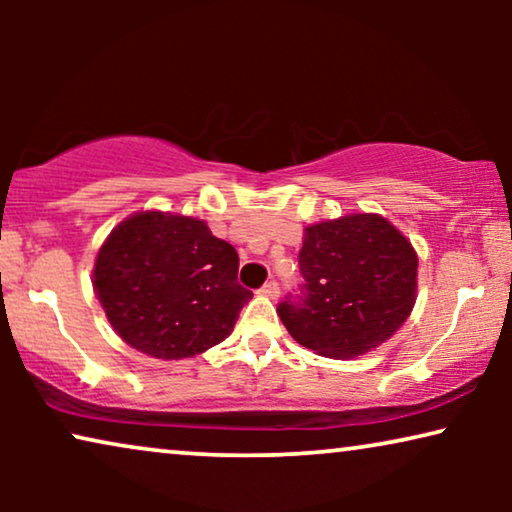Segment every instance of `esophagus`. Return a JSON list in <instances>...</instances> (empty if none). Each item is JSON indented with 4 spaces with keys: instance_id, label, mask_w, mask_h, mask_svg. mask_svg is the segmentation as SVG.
I'll return each instance as SVG.
<instances>
[{
    "instance_id": "1",
    "label": "esophagus",
    "mask_w": 512,
    "mask_h": 512,
    "mask_svg": "<svg viewBox=\"0 0 512 512\" xmlns=\"http://www.w3.org/2000/svg\"><path fill=\"white\" fill-rule=\"evenodd\" d=\"M261 293H263L265 298H277V296H279V284H277V282H268V284H263Z\"/></svg>"
}]
</instances>
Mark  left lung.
I'll use <instances>...</instances> for the list:
<instances>
[{
  "mask_svg": "<svg viewBox=\"0 0 512 512\" xmlns=\"http://www.w3.org/2000/svg\"><path fill=\"white\" fill-rule=\"evenodd\" d=\"M305 298L284 300L291 338L328 359H356L387 342L417 300V251L380 214H347L303 233Z\"/></svg>",
  "mask_w": 512,
  "mask_h": 512,
  "instance_id": "8db88e82",
  "label": "left lung"
}]
</instances>
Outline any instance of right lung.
I'll use <instances>...</instances> for the list:
<instances>
[{"mask_svg": "<svg viewBox=\"0 0 512 512\" xmlns=\"http://www.w3.org/2000/svg\"><path fill=\"white\" fill-rule=\"evenodd\" d=\"M240 258L202 219L146 209L123 219L97 251L93 291L125 345L153 359L207 352L233 333L254 293Z\"/></svg>", "mask_w": 512, "mask_h": 512, "instance_id": "obj_1", "label": "right lung"}]
</instances>
